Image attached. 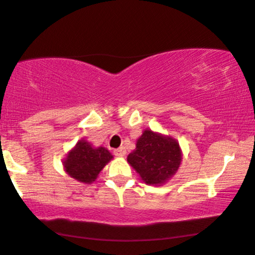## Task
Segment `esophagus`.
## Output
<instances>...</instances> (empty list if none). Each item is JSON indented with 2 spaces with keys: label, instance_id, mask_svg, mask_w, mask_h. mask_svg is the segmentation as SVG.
<instances>
[{
  "label": "esophagus",
  "instance_id": "obj_1",
  "mask_svg": "<svg viewBox=\"0 0 255 255\" xmlns=\"http://www.w3.org/2000/svg\"><path fill=\"white\" fill-rule=\"evenodd\" d=\"M114 155H116L117 157H125L127 155V150L125 146H121V148H118L114 150Z\"/></svg>",
  "mask_w": 255,
  "mask_h": 255
}]
</instances>
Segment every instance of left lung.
Returning <instances> with one entry per match:
<instances>
[{
	"label": "left lung",
	"mask_w": 255,
	"mask_h": 255,
	"mask_svg": "<svg viewBox=\"0 0 255 255\" xmlns=\"http://www.w3.org/2000/svg\"><path fill=\"white\" fill-rule=\"evenodd\" d=\"M182 151L179 142L171 136L144 129L136 141V148L127 162L146 185L162 186L180 167Z\"/></svg>",
	"instance_id": "8db88e82"
}]
</instances>
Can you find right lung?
I'll use <instances>...</instances> for the list:
<instances>
[{"mask_svg":"<svg viewBox=\"0 0 255 255\" xmlns=\"http://www.w3.org/2000/svg\"><path fill=\"white\" fill-rule=\"evenodd\" d=\"M113 155L104 146H93L82 138L73 149L67 152L63 159V168L68 175L77 181L90 185L98 178L100 171L106 166Z\"/></svg>","mask_w":255,"mask_h":255,"instance_id":"obj_1","label":"right lung"}]
</instances>
